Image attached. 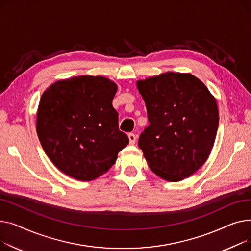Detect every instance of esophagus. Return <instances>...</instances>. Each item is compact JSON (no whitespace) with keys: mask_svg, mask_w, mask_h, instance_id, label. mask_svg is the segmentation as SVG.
<instances>
[{"mask_svg":"<svg viewBox=\"0 0 251 251\" xmlns=\"http://www.w3.org/2000/svg\"><path fill=\"white\" fill-rule=\"evenodd\" d=\"M128 139H129V144H131V145H134L137 141L136 135L132 134V132H129V134H128Z\"/></svg>","mask_w":251,"mask_h":251,"instance_id":"1","label":"esophagus"}]
</instances>
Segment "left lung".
Listing matches in <instances>:
<instances>
[{
	"instance_id": "left-lung-1",
	"label": "left lung",
	"mask_w": 251,
	"mask_h": 251,
	"mask_svg": "<svg viewBox=\"0 0 251 251\" xmlns=\"http://www.w3.org/2000/svg\"><path fill=\"white\" fill-rule=\"evenodd\" d=\"M150 125L139 138L151 170L167 181L197 172L213 149L219 126L216 99L191 74L168 72L138 81Z\"/></svg>"
}]
</instances>
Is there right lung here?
<instances>
[{
	"label": "right lung",
	"instance_id": "add662e5",
	"mask_svg": "<svg viewBox=\"0 0 251 251\" xmlns=\"http://www.w3.org/2000/svg\"><path fill=\"white\" fill-rule=\"evenodd\" d=\"M116 90V84L107 78L80 76L57 81L43 92L37 136L54 166L71 177L97 178L128 144L112 106Z\"/></svg>",
	"mask_w": 251,
	"mask_h": 251
}]
</instances>
